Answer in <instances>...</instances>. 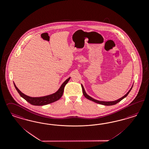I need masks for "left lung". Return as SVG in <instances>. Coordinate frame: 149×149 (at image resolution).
Here are the masks:
<instances>
[{"instance_id": "8db88e82", "label": "left lung", "mask_w": 149, "mask_h": 149, "mask_svg": "<svg viewBox=\"0 0 149 149\" xmlns=\"http://www.w3.org/2000/svg\"><path fill=\"white\" fill-rule=\"evenodd\" d=\"M81 86H82V88L83 94V95H84V97H85L86 98H87V99H89V100H92V101H93V102H95V103H98V104H100L104 105H112L116 104V103H118V102H120L122 99H124V98H125V97H127V94L129 93V92H130V91L132 90V87L131 89L129 90V91L124 96H123V97H121V98H120V99H118L117 100L113 101V102H103V101H99V100H95V99L92 98V97H91L90 96H89V95H87V93H86V92H85V91H84V87H83L82 84H81Z\"/></svg>"}]
</instances>
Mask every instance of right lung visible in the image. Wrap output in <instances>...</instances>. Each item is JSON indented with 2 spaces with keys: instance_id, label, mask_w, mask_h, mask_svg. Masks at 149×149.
<instances>
[{
  "instance_id": "obj_1",
  "label": "right lung",
  "mask_w": 149,
  "mask_h": 149,
  "mask_svg": "<svg viewBox=\"0 0 149 149\" xmlns=\"http://www.w3.org/2000/svg\"><path fill=\"white\" fill-rule=\"evenodd\" d=\"M70 79V77H69L67 79H66L64 82L62 83L60 89L55 93L44 96V97H31L28 96V95L22 93V92L18 88H17L15 83H14V86L16 88L17 92L24 99H25L28 102L30 103L31 104L40 106V105H44L50 104V103H53L54 102L58 100V99H60L63 93L65 87Z\"/></svg>"
}]
</instances>
